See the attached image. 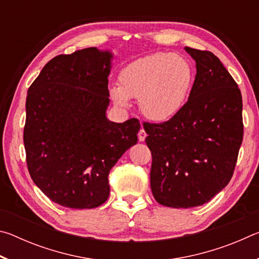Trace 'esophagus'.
I'll use <instances>...</instances> for the list:
<instances>
[{"label": "esophagus", "mask_w": 259, "mask_h": 259, "mask_svg": "<svg viewBox=\"0 0 259 259\" xmlns=\"http://www.w3.org/2000/svg\"><path fill=\"white\" fill-rule=\"evenodd\" d=\"M146 137H147V134L145 133V130L140 129L139 133H138V139H139V142H144V140H145Z\"/></svg>", "instance_id": "obj_1"}]
</instances>
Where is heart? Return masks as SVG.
<instances>
[{
  "label": "heart",
  "instance_id": "1",
  "mask_svg": "<svg viewBox=\"0 0 259 259\" xmlns=\"http://www.w3.org/2000/svg\"><path fill=\"white\" fill-rule=\"evenodd\" d=\"M119 83L108 89L117 107H129L131 98H138L146 119L166 122L185 107L194 83V71L185 57L156 52L126 64L120 71Z\"/></svg>",
  "mask_w": 259,
  "mask_h": 259
}]
</instances>
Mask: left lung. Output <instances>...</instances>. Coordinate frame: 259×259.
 <instances>
[{
    "instance_id": "obj_1",
    "label": "left lung",
    "mask_w": 259,
    "mask_h": 259,
    "mask_svg": "<svg viewBox=\"0 0 259 259\" xmlns=\"http://www.w3.org/2000/svg\"><path fill=\"white\" fill-rule=\"evenodd\" d=\"M185 51L196 67L185 107L170 121L144 123L153 196L170 208L202 205L225 188L243 138L242 97L233 77L212 52Z\"/></svg>"
}]
</instances>
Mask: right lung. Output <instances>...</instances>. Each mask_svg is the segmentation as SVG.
<instances>
[{"mask_svg": "<svg viewBox=\"0 0 259 259\" xmlns=\"http://www.w3.org/2000/svg\"><path fill=\"white\" fill-rule=\"evenodd\" d=\"M113 59L112 51L94 47L59 55L28 89V171L35 185L63 207L103 204L109 195V171L138 142L137 119L116 123L106 116Z\"/></svg>", "mask_w": 259, "mask_h": 259, "instance_id": "1", "label": "right lung"}]
</instances>
